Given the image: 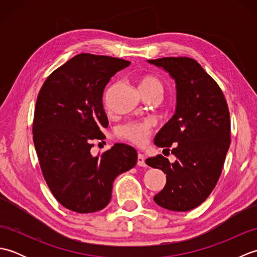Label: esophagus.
Returning a JSON list of instances; mask_svg holds the SVG:
<instances>
[{
    "mask_svg": "<svg viewBox=\"0 0 257 257\" xmlns=\"http://www.w3.org/2000/svg\"><path fill=\"white\" fill-rule=\"evenodd\" d=\"M137 165L139 167H146V162H145V157L143 154H138V159H137Z\"/></svg>",
    "mask_w": 257,
    "mask_h": 257,
    "instance_id": "esophagus-1",
    "label": "esophagus"
}]
</instances>
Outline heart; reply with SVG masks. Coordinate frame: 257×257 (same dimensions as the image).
<instances>
[{"mask_svg":"<svg viewBox=\"0 0 257 257\" xmlns=\"http://www.w3.org/2000/svg\"><path fill=\"white\" fill-rule=\"evenodd\" d=\"M139 89L141 94L152 90L162 91V85L160 80L155 77V76L145 75L139 79ZM152 125H154V123L150 120H145V121H130L119 125L116 133L118 137L140 146L144 145L148 140Z\"/></svg>","mask_w":257,"mask_h":257,"instance_id":"b5f03b06","label":"heart"}]
</instances>
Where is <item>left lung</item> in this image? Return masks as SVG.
I'll return each instance as SVG.
<instances>
[{
  "instance_id": "8db88e82",
  "label": "left lung",
  "mask_w": 257,
  "mask_h": 257,
  "mask_svg": "<svg viewBox=\"0 0 257 257\" xmlns=\"http://www.w3.org/2000/svg\"><path fill=\"white\" fill-rule=\"evenodd\" d=\"M176 83L172 118L156 135L154 144L170 150L177 160L161 155L148 158L149 167L167 174L155 202L163 209L185 212L206 200L219 180L230 147V112L221 88L201 65L189 57L150 59Z\"/></svg>"
}]
</instances>
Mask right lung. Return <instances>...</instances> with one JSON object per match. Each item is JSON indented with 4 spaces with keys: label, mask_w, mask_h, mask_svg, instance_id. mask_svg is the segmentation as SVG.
<instances>
[{
    "label": "right lung",
    "mask_w": 257,
    "mask_h": 257,
    "mask_svg": "<svg viewBox=\"0 0 257 257\" xmlns=\"http://www.w3.org/2000/svg\"><path fill=\"white\" fill-rule=\"evenodd\" d=\"M130 62L79 54L53 72L37 96L33 140L48 188L63 206L78 213L106 207L112 183L137 163L132 146L114 144L92 157V140H102L108 119L106 85Z\"/></svg>",
    "instance_id": "right-lung-1"
}]
</instances>
